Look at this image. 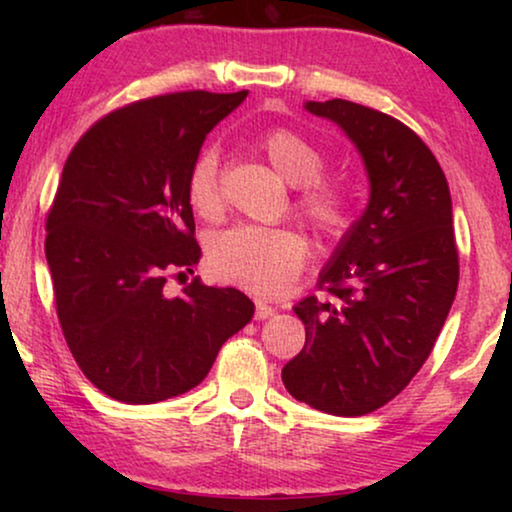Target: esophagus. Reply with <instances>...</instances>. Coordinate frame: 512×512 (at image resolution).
Listing matches in <instances>:
<instances>
[{
	"mask_svg": "<svg viewBox=\"0 0 512 512\" xmlns=\"http://www.w3.org/2000/svg\"><path fill=\"white\" fill-rule=\"evenodd\" d=\"M272 314H275V307L268 305V303H265V300L258 298V300H256V312H254V317H256L258 321H263V319H270Z\"/></svg>",
	"mask_w": 512,
	"mask_h": 512,
	"instance_id": "34e87169",
	"label": "esophagus"
}]
</instances>
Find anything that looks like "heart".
Segmentation results:
<instances>
[{
	"instance_id": "heart-1",
	"label": "heart",
	"mask_w": 512,
	"mask_h": 512,
	"mask_svg": "<svg viewBox=\"0 0 512 512\" xmlns=\"http://www.w3.org/2000/svg\"><path fill=\"white\" fill-rule=\"evenodd\" d=\"M261 149L279 177L300 186L298 207L312 226L328 237L340 235L349 223L347 193L335 181L319 179L324 156L317 146L291 130H275L263 137ZM186 195L188 205L202 219H216L223 212L219 156L214 151L195 158ZM305 256V237L291 228L233 226L216 233L207 244V263L214 277L263 296L284 291L303 270Z\"/></svg>"
}]
</instances>
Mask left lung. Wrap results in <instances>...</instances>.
<instances>
[{"instance_id":"left-lung-1","label":"left lung","mask_w":512,"mask_h":512,"mask_svg":"<svg viewBox=\"0 0 512 512\" xmlns=\"http://www.w3.org/2000/svg\"><path fill=\"white\" fill-rule=\"evenodd\" d=\"M305 109L356 146L370 198L319 275L333 298L293 307L305 347L282 382L310 408L359 417L408 387L457 296L452 198L436 156L408 125L347 100Z\"/></svg>"}]
</instances>
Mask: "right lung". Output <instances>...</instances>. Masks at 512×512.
Here are the masks:
<instances>
[{"label":"right lung","mask_w":512,"mask_h":512,"mask_svg":"<svg viewBox=\"0 0 512 512\" xmlns=\"http://www.w3.org/2000/svg\"><path fill=\"white\" fill-rule=\"evenodd\" d=\"M240 93L158 95L100 118L69 153L46 219L58 319L83 375L102 394L146 405L205 380L230 335L254 317L242 291L186 275L195 242L186 179L202 142Z\"/></svg>","instance_id":"right-lung-1"}]
</instances>
